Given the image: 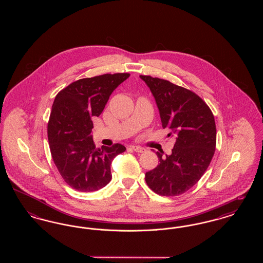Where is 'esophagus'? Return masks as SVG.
I'll return each instance as SVG.
<instances>
[{
  "label": "esophagus",
  "mask_w": 263,
  "mask_h": 263,
  "mask_svg": "<svg viewBox=\"0 0 263 263\" xmlns=\"http://www.w3.org/2000/svg\"><path fill=\"white\" fill-rule=\"evenodd\" d=\"M130 148L137 153H144L146 152V149L143 148V147H140V146H136V145H133V146H130Z\"/></svg>",
  "instance_id": "obj_1"
}]
</instances>
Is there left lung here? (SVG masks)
Instances as JSON below:
<instances>
[{"label": "left lung", "instance_id": "1", "mask_svg": "<svg viewBox=\"0 0 263 263\" xmlns=\"http://www.w3.org/2000/svg\"><path fill=\"white\" fill-rule=\"evenodd\" d=\"M160 110L163 128L176 135L170 156L157 152L160 163L146 173L148 186L162 196H177L195 185L211 163L216 149L212 111L198 95L170 81L141 75Z\"/></svg>", "mask_w": 263, "mask_h": 263}]
</instances>
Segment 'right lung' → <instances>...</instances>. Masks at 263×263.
<instances>
[{
  "label": "right lung",
  "instance_id": "right-lung-1",
  "mask_svg": "<svg viewBox=\"0 0 263 263\" xmlns=\"http://www.w3.org/2000/svg\"><path fill=\"white\" fill-rule=\"evenodd\" d=\"M130 76L104 74L78 80L61 89L52 105L47 135L53 162L65 182L81 192L104 187L110 163L126 150L121 144L96 148L91 118L100 116L113 90Z\"/></svg>",
  "mask_w": 263,
  "mask_h": 263
}]
</instances>
